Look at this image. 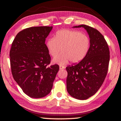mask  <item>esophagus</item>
I'll return each mask as SVG.
<instances>
[{
	"label": "esophagus",
	"mask_w": 121,
	"mask_h": 121,
	"mask_svg": "<svg viewBox=\"0 0 121 121\" xmlns=\"http://www.w3.org/2000/svg\"><path fill=\"white\" fill-rule=\"evenodd\" d=\"M59 68H60V69H65V67L63 66V65H60V66H59Z\"/></svg>",
	"instance_id": "esophagus-1"
}]
</instances>
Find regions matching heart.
<instances>
[{"instance_id":"heart-1","label":"heart","mask_w":121,"mask_h":121,"mask_svg":"<svg viewBox=\"0 0 121 121\" xmlns=\"http://www.w3.org/2000/svg\"><path fill=\"white\" fill-rule=\"evenodd\" d=\"M46 48L48 53L55 58L53 62L64 65L71 61L72 63L80 62L89 51L90 40L89 36L76 30L63 29L57 31L54 38L48 39Z\"/></svg>"}]
</instances>
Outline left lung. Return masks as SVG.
Masks as SVG:
<instances>
[{
    "instance_id": "obj_1",
    "label": "left lung",
    "mask_w": 121,
    "mask_h": 121,
    "mask_svg": "<svg viewBox=\"0 0 121 121\" xmlns=\"http://www.w3.org/2000/svg\"><path fill=\"white\" fill-rule=\"evenodd\" d=\"M81 27L89 34L90 48L82 60L66 67L67 90L73 98L86 100L101 86L107 73L110 55L107 42L98 30L85 24L73 26Z\"/></svg>"
}]
</instances>
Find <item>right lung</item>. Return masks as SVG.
Listing matches in <instances>:
<instances>
[{"label":"right lung","mask_w":121,"mask_h":121,"mask_svg":"<svg viewBox=\"0 0 121 121\" xmlns=\"http://www.w3.org/2000/svg\"><path fill=\"white\" fill-rule=\"evenodd\" d=\"M53 27L34 26L16 36L10 50L11 71L14 80L29 97L40 98L50 93L59 69L48 67L51 56L45 40Z\"/></svg>","instance_id":"add662e5"}]
</instances>
